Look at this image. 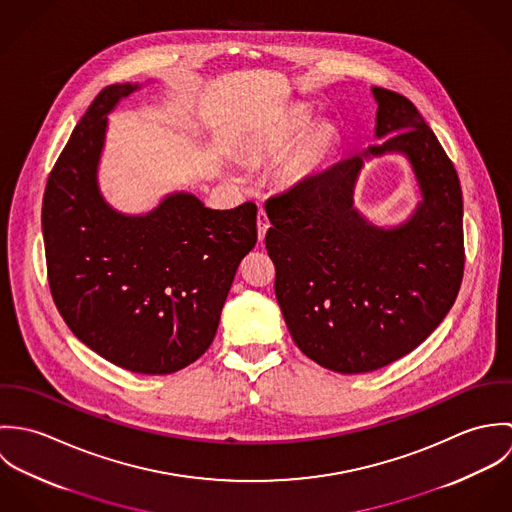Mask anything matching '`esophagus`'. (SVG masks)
<instances>
[{"label":"esophagus","instance_id":"1","mask_svg":"<svg viewBox=\"0 0 512 512\" xmlns=\"http://www.w3.org/2000/svg\"><path fill=\"white\" fill-rule=\"evenodd\" d=\"M256 224H258V240L262 242V240H264V236H266V232H268V228H270V220H268V215H266V211H264V209H260V211H258Z\"/></svg>","mask_w":512,"mask_h":512}]
</instances>
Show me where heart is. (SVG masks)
<instances>
[{
    "mask_svg": "<svg viewBox=\"0 0 512 512\" xmlns=\"http://www.w3.org/2000/svg\"><path fill=\"white\" fill-rule=\"evenodd\" d=\"M311 122V110L305 106H295L292 110L276 116L268 124L260 126L246 140V149L250 155L258 159H276L284 153V149L292 144L293 138L301 134ZM335 140V132L327 124L315 126L301 147L297 161L293 163L292 175L309 169Z\"/></svg>",
    "mask_w": 512,
    "mask_h": 512,
    "instance_id": "obj_1",
    "label": "heart"
}]
</instances>
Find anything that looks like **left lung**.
Listing matches in <instances>:
<instances>
[{"label": "left lung", "instance_id": "8db88e82", "mask_svg": "<svg viewBox=\"0 0 512 512\" xmlns=\"http://www.w3.org/2000/svg\"><path fill=\"white\" fill-rule=\"evenodd\" d=\"M376 146L268 199L266 248L293 343L317 365L359 374L424 343L463 280V197L457 171L432 128L402 94L372 88ZM402 152L423 191L415 215L394 229L353 207L370 156Z\"/></svg>", "mask_w": 512, "mask_h": 512}]
</instances>
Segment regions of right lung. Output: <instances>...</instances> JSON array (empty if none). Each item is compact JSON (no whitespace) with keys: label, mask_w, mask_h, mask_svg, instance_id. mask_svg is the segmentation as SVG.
Listing matches in <instances>:
<instances>
[{"label":"right lung","mask_w":512,"mask_h":512,"mask_svg":"<svg viewBox=\"0 0 512 512\" xmlns=\"http://www.w3.org/2000/svg\"><path fill=\"white\" fill-rule=\"evenodd\" d=\"M138 84L106 86L59 155L43 197L47 276L74 335L102 359L171 374L213 343L240 260L254 248L256 205L213 211L191 193L130 217L100 195L108 114Z\"/></svg>","instance_id":"add662e5"}]
</instances>
